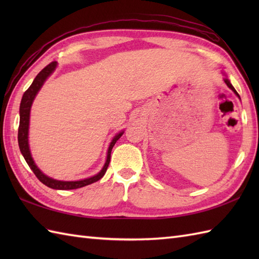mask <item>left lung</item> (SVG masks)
<instances>
[{"label": "left lung", "mask_w": 259, "mask_h": 259, "mask_svg": "<svg viewBox=\"0 0 259 259\" xmlns=\"http://www.w3.org/2000/svg\"><path fill=\"white\" fill-rule=\"evenodd\" d=\"M224 81H225V83H226V84H227V87L229 88V89H230V90H233V92L235 93V95H236V96H237V97H238V98L240 99V97H239V95H238V93H237V91H236V90H235V88L233 87V84H232V83H230V81H229V80L227 79V76H225V78H224Z\"/></svg>", "instance_id": "left-lung-1"}]
</instances>
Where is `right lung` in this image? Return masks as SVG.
Here are the masks:
<instances>
[{
    "mask_svg": "<svg viewBox=\"0 0 259 259\" xmlns=\"http://www.w3.org/2000/svg\"><path fill=\"white\" fill-rule=\"evenodd\" d=\"M58 67V62H51L49 65L43 69L40 73H38L35 79L33 80L32 84L30 85L29 89H27L23 97H22L21 104H20V125H19V134H18V141H19V147H20V151L22 153V156L24 157L26 163L29 164V167L34 175L37 177V179L41 181L42 184H45L48 186L49 188L52 189H58V190H70V189H78L81 188V187L88 186L90 184L96 183V181L100 180L104 174H106L109 162H110V157H111V150L113 146L115 145L117 140L120 139V137L124 134L123 130H121L120 133H118L113 137V139L111 140L108 148V152H107V159L106 162H104L102 169L99 171L97 175L92 176V177L85 178V179H81V180H75V181H64V180H57L53 179L51 177H49L46 174H43L40 169L37 168L35 164L34 160H33L32 155H31V150H30V145H29V126H30V113H31V107L33 104V101L38 93V91L41 90L42 85L45 84V82L47 79L50 76L54 70Z\"/></svg>",
    "mask_w": 259,
    "mask_h": 259,
    "instance_id": "right-lung-1",
    "label": "right lung"
}]
</instances>
